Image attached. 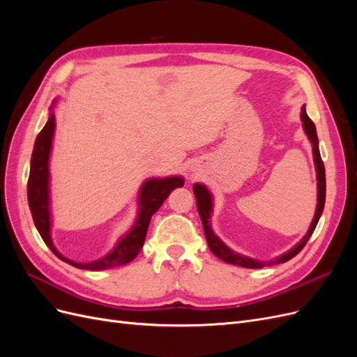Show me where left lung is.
Segmentation results:
<instances>
[{
	"instance_id": "obj_1",
	"label": "left lung",
	"mask_w": 357,
	"mask_h": 357,
	"mask_svg": "<svg viewBox=\"0 0 357 357\" xmlns=\"http://www.w3.org/2000/svg\"><path fill=\"white\" fill-rule=\"evenodd\" d=\"M301 121H302V126H304V131H305L308 139L312 144V156H314V164H316V171H317V208H316L314 219H312V222H311L308 232L305 234L304 238H302L294 248H290L287 253L273 259V261L259 262V261H255V259H250L247 256L235 253L234 250H231L229 247H226L219 240L218 235H214L211 226H210V218H211V211H213L211 193L204 185H199V183H197V185H193V193H195V198H197V207H198L199 218L202 220L205 238H207L208 247H210V250L213 252V255L218 256L220 261L232 264V265L244 266V268H264V266L275 265V264H283V262L290 261V259L294 256H296L302 250V248H304V245L310 240V236L312 235V232H314L320 215L323 213V208H325L326 176H325V165H323V160H321V156H320V152H319V138H317V132H316V125L312 123V121L308 117V114L305 112V105L302 107Z\"/></svg>"
}]
</instances>
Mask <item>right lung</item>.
Instances as JSON below:
<instances>
[{
    "mask_svg": "<svg viewBox=\"0 0 357 357\" xmlns=\"http://www.w3.org/2000/svg\"><path fill=\"white\" fill-rule=\"evenodd\" d=\"M53 132H55V114L50 112L49 121L41 129V132L36 138L34 150L31 156V169L28 178V204L34 219V225L41 235L43 241L50 250L55 253L63 262H67L75 268L89 269V271H102L119 265L131 262L139 253L146 240V234L150 219L159 210V207L168 198L169 193L176 188L185 185L181 177H167V178H150L146 180L139 189L138 198V215L132 229L125 234L121 241L116 244L113 250L93 262L79 264L63 257L52 243L50 236V210H49V156L52 149Z\"/></svg>",
    "mask_w": 357,
    "mask_h": 357,
    "instance_id": "right-lung-1",
    "label": "right lung"
}]
</instances>
